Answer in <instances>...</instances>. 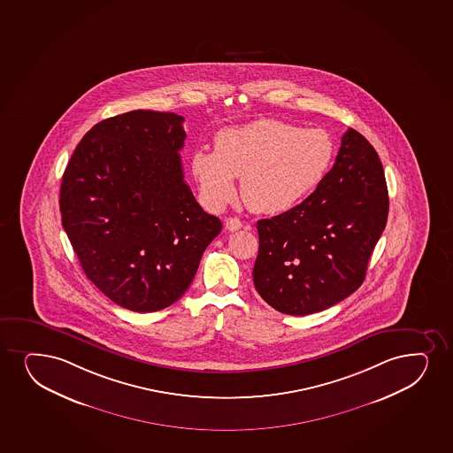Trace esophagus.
<instances>
[{
    "label": "esophagus",
    "mask_w": 453,
    "mask_h": 453,
    "mask_svg": "<svg viewBox=\"0 0 453 453\" xmlns=\"http://www.w3.org/2000/svg\"><path fill=\"white\" fill-rule=\"evenodd\" d=\"M241 227H242V223H241V219H226V229L230 230V232H236V230H240Z\"/></svg>",
    "instance_id": "1"
}]
</instances>
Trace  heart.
<instances>
[{"mask_svg":"<svg viewBox=\"0 0 453 453\" xmlns=\"http://www.w3.org/2000/svg\"><path fill=\"white\" fill-rule=\"evenodd\" d=\"M335 144L317 128L262 118L221 128L213 151L197 149L191 156L192 176L202 202L219 211L234 197V177L256 212H285L319 187L332 165Z\"/></svg>","mask_w":453,"mask_h":453,"instance_id":"obj_1","label":"heart"}]
</instances>
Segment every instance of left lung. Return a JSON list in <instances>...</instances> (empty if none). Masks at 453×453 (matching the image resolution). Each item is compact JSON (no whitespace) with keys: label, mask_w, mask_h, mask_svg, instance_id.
<instances>
[{"label":"left lung","mask_w":453,"mask_h":453,"mask_svg":"<svg viewBox=\"0 0 453 453\" xmlns=\"http://www.w3.org/2000/svg\"><path fill=\"white\" fill-rule=\"evenodd\" d=\"M388 206L376 150L349 128L319 187L296 208L256 224V291L288 315L314 314L340 303L364 282Z\"/></svg>","instance_id":"left-lung-1"}]
</instances>
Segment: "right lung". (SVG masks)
<instances>
[{"label":"right lung","instance_id":"right-lung-1","mask_svg":"<svg viewBox=\"0 0 453 453\" xmlns=\"http://www.w3.org/2000/svg\"><path fill=\"white\" fill-rule=\"evenodd\" d=\"M183 117L132 111L83 136L60 185L62 226L86 277L134 312L185 294L221 221L183 180Z\"/></svg>","mask_w":453,"mask_h":453}]
</instances>
